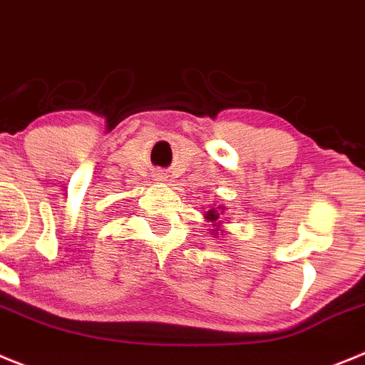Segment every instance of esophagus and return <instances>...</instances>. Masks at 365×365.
Here are the masks:
<instances>
[{"mask_svg":"<svg viewBox=\"0 0 365 365\" xmlns=\"http://www.w3.org/2000/svg\"><path fill=\"white\" fill-rule=\"evenodd\" d=\"M158 180H163V175H158Z\"/></svg>","mask_w":365,"mask_h":365,"instance_id":"34e87169","label":"esophagus"}]
</instances>
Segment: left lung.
<instances>
[{"mask_svg":"<svg viewBox=\"0 0 365 365\" xmlns=\"http://www.w3.org/2000/svg\"><path fill=\"white\" fill-rule=\"evenodd\" d=\"M218 209H220V207H218ZM218 209H216V207H211V211L205 212V220H207V222H211V225H216V223H220L218 222V220H220ZM216 227H218V225H216ZM211 231H216V229H211Z\"/></svg>","mask_w":365,"mask_h":365,"instance_id":"8db88e82","label":"left lung"}]
</instances>
